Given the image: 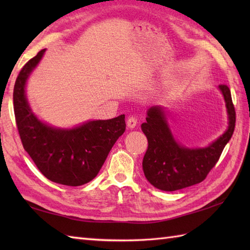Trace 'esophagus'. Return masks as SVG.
<instances>
[{
  "label": "esophagus",
  "instance_id": "obj_1",
  "mask_svg": "<svg viewBox=\"0 0 250 250\" xmlns=\"http://www.w3.org/2000/svg\"><path fill=\"white\" fill-rule=\"evenodd\" d=\"M137 125V119L135 116H131L128 118V120H126V125H128L129 129H134L135 126Z\"/></svg>",
  "mask_w": 250,
  "mask_h": 250
}]
</instances>
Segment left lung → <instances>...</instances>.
<instances>
[{
	"label": "left lung",
	"instance_id": "1",
	"mask_svg": "<svg viewBox=\"0 0 250 250\" xmlns=\"http://www.w3.org/2000/svg\"><path fill=\"white\" fill-rule=\"evenodd\" d=\"M219 89L226 101L229 126L224 134L205 148L179 145L168 128L164 108L156 105L148 109L146 122L142 125V131L148 141L143 171L153 187L163 191L190 187L203 182L218 162L235 128V108L230 89L226 84H220Z\"/></svg>",
	"mask_w": 250,
	"mask_h": 250
}]
</instances>
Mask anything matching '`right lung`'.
Here are the masks:
<instances>
[{"label":"right lung","mask_w":250,"mask_h":250,"mask_svg":"<svg viewBox=\"0 0 250 250\" xmlns=\"http://www.w3.org/2000/svg\"><path fill=\"white\" fill-rule=\"evenodd\" d=\"M45 49L25 63L14 87L16 124L24 150L46 178L77 187L97 176L119 136L125 130V115L92 120L73 129H58L37 119L25 98V83Z\"/></svg>","instance_id":"right-lung-1"}]
</instances>
